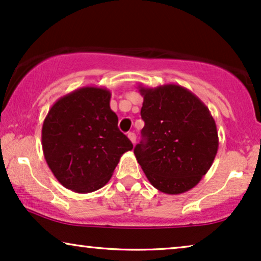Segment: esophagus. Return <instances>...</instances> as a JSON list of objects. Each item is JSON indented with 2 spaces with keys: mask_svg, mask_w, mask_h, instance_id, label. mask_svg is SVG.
Here are the masks:
<instances>
[{
  "mask_svg": "<svg viewBox=\"0 0 261 261\" xmlns=\"http://www.w3.org/2000/svg\"><path fill=\"white\" fill-rule=\"evenodd\" d=\"M127 137H128V140L133 142V144L136 143V135H135L134 133H128Z\"/></svg>",
  "mask_w": 261,
  "mask_h": 261,
  "instance_id": "obj_1",
  "label": "esophagus"
}]
</instances>
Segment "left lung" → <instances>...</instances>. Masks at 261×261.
Wrapping results in <instances>:
<instances>
[{
    "instance_id": "left-lung-1",
    "label": "left lung",
    "mask_w": 261,
    "mask_h": 261,
    "mask_svg": "<svg viewBox=\"0 0 261 261\" xmlns=\"http://www.w3.org/2000/svg\"><path fill=\"white\" fill-rule=\"evenodd\" d=\"M143 141L135 156L155 189L180 194L206 174L218 150V134L205 103L185 87L138 86Z\"/></svg>"
}]
</instances>
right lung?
Listing matches in <instances>:
<instances>
[{
  "label": "right lung",
  "mask_w": 261,
  "mask_h": 261,
  "mask_svg": "<svg viewBox=\"0 0 261 261\" xmlns=\"http://www.w3.org/2000/svg\"><path fill=\"white\" fill-rule=\"evenodd\" d=\"M111 92L82 87L62 96L45 117L41 128L44 158L56 179L76 193L105 186L130 140L118 128L110 107Z\"/></svg>",
  "instance_id": "1"
}]
</instances>
